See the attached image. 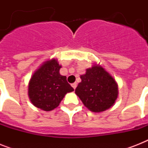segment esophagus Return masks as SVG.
<instances>
[{
	"instance_id": "34e87169",
	"label": "esophagus",
	"mask_w": 148,
	"mask_h": 148,
	"mask_svg": "<svg viewBox=\"0 0 148 148\" xmlns=\"http://www.w3.org/2000/svg\"><path fill=\"white\" fill-rule=\"evenodd\" d=\"M77 83H74V84H71L72 88H74V89H75V88H77Z\"/></svg>"
}]
</instances>
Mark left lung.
Masks as SVG:
<instances>
[{
	"label": "left lung",
	"mask_w": 148,
	"mask_h": 148,
	"mask_svg": "<svg viewBox=\"0 0 148 148\" xmlns=\"http://www.w3.org/2000/svg\"><path fill=\"white\" fill-rule=\"evenodd\" d=\"M81 79L75 94L90 111L102 112L114 104L118 97V85L101 65L95 64L86 69Z\"/></svg>",
	"instance_id": "1"
}]
</instances>
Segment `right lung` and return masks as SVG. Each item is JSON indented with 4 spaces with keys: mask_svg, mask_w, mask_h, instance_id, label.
<instances>
[{
    "mask_svg": "<svg viewBox=\"0 0 148 148\" xmlns=\"http://www.w3.org/2000/svg\"><path fill=\"white\" fill-rule=\"evenodd\" d=\"M60 67L58 60L52 58L34 71L28 84V96L34 106L50 111L59 106L67 93L74 91L66 76L60 74Z\"/></svg>",
    "mask_w": 148,
    "mask_h": 148,
    "instance_id": "right-lung-1",
    "label": "right lung"
}]
</instances>
